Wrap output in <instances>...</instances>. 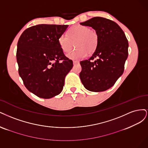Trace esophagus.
<instances>
[{
    "mask_svg": "<svg viewBox=\"0 0 148 148\" xmlns=\"http://www.w3.org/2000/svg\"><path fill=\"white\" fill-rule=\"evenodd\" d=\"M79 62L78 61H73V64H79Z\"/></svg>",
    "mask_w": 148,
    "mask_h": 148,
    "instance_id": "obj_1",
    "label": "esophagus"
}]
</instances>
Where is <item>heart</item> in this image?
Here are the masks:
<instances>
[{
    "instance_id": "1",
    "label": "heart",
    "mask_w": 148,
    "mask_h": 148,
    "mask_svg": "<svg viewBox=\"0 0 148 148\" xmlns=\"http://www.w3.org/2000/svg\"><path fill=\"white\" fill-rule=\"evenodd\" d=\"M67 35H61L58 38V44L66 53H69L74 45L77 47L68 55L71 59L83 58L87 53L92 54L97 49L98 35L94 29L82 25H75L68 29Z\"/></svg>"
}]
</instances>
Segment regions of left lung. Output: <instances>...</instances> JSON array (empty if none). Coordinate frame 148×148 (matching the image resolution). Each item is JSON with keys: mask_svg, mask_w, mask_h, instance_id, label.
<instances>
[{"mask_svg": "<svg viewBox=\"0 0 148 148\" xmlns=\"http://www.w3.org/2000/svg\"><path fill=\"white\" fill-rule=\"evenodd\" d=\"M80 25L92 27L98 35V45L92 56L80 62V80L90 91H105L115 84L124 71L128 53L127 39L116 23L105 18L93 17Z\"/></svg>", "mask_w": 148, "mask_h": 148, "instance_id": "left-lung-1", "label": "left lung"}]
</instances>
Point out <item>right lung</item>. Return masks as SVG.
<instances>
[{
	"instance_id": "add662e5",
	"label": "right lung",
	"mask_w": 148,
	"mask_h": 148,
	"mask_svg": "<svg viewBox=\"0 0 148 148\" xmlns=\"http://www.w3.org/2000/svg\"><path fill=\"white\" fill-rule=\"evenodd\" d=\"M68 25H38L27 28L18 42V73L26 88L39 98L59 95L73 62L58 44Z\"/></svg>"
}]
</instances>
